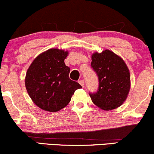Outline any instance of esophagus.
Segmentation results:
<instances>
[{
    "mask_svg": "<svg viewBox=\"0 0 154 154\" xmlns=\"http://www.w3.org/2000/svg\"><path fill=\"white\" fill-rule=\"evenodd\" d=\"M79 84H80V85L82 86V88L84 87L85 82H84V80H83V79H81V80H79Z\"/></svg>",
    "mask_w": 154,
    "mask_h": 154,
    "instance_id": "34e87169",
    "label": "esophagus"
}]
</instances>
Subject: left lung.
<instances>
[{
  "label": "left lung",
  "mask_w": 154,
  "mask_h": 154,
  "mask_svg": "<svg viewBox=\"0 0 154 154\" xmlns=\"http://www.w3.org/2000/svg\"><path fill=\"white\" fill-rule=\"evenodd\" d=\"M91 66L98 77V89L90 93L92 101L104 111L119 107L128 98L130 75L124 60L109 50L92 55Z\"/></svg>",
  "instance_id": "left-lung-1"
}]
</instances>
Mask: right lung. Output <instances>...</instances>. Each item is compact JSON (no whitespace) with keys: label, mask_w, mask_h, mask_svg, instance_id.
I'll list each match as a JSON object with an SVG mask.
<instances>
[{"label":"right lung","mask_w":154,"mask_h":154,"mask_svg":"<svg viewBox=\"0 0 154 154\" xmlns=\"http://www.w3.org/2000/svg\"><path fill=\"white\" fill-rule=\"evenodd\" d=\"M68 51L51 48L37 56L27 69L25 87L35 105L56 112L70 102L77 89L82 88L69 77L70 68L65 65Z\"/></svg>","instance_id":"1"}]
</instances>
